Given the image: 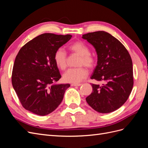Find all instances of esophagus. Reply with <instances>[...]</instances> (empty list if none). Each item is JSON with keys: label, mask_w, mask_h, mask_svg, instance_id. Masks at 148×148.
Returning a JSON list of instances; mask_svg holds the SVG:
<instances>
[{"label": "esophagus", "mask_w": 148, "mask_h": 148, "mask_svg": "<svg viewBox=\"0 0 148 148\" xmlns=\"http://www.w3.org/2000/svg\"><path fill=\"white\" fill-rule=\"evenodd\" d=\"M82 85V84H80V83H79V84H74V83H72L71 84V86H80Z\"/></svg>", "instance_id": "1"}]
</instances>
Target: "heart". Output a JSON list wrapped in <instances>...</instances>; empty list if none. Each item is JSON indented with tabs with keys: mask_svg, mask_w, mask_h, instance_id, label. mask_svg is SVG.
<instances>
[{
	"mask_svg": "<svg viewBox=\"0 0 148 148\" xmlns=\"http://www.w3.org/2000/svg\"><path fill=\"white\" fill-rule=\"evenodd\" d=\"M69 49L74 53L79 56L78 60L77 68L70 69L63 75L65 82L77 84L87 77L88 70L91 69L96 65V59L90 53V49L86 44L82 41H77L69 46ZM53 60L58 68L62 70L66 69L67 66V56L63 49L59 48L56 51L53 55Z\"/></svg>",
	"mask_w": 148,
	"mask_h": 148,
	"instance_id": "b5f03b06",
	"label": "heart"
}]
</instances>
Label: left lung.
Masks as SVG:
<instances>
[{
	"instance_id": "obj_1",
	"label": "left lung",
	"mask_w": 148,
	"mask_h": 148,
	"mask_svg": "<svg viewBox=\"0 0 148 148\" xmlns=\"http://www.w3.org/2000/svg\"><path fill=\"white\" fill-rule=\"evenodd\" d=\"M83 39L94 46L97 62L91 79L102 82L91 84L92 92L86 100L100 113H110L127 101L133 86L132 58L117 39L103 31L83 34Z\"/></svg>"
}]
</instances>
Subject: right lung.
I'll return each instance as SVG.
<instances>
[{
    "instance_id": "right-lung-1",
    "label": "right lung",
    "mask_w": 148,
    "mask_h": 148,
    "mask_svg": "<svg viewBox=\"0 0 148 148\" xmlns=\"http://www.w3.org/2000/svg\"><path fill=\"white\" fill-rule=\"evenodd\" d=\"M72 37L44 33L22 47L13 64L12 83L25 109L46 115L60 105L69 84H56L61 75L53 55Z\"/></svg>"
}]
</instances>
